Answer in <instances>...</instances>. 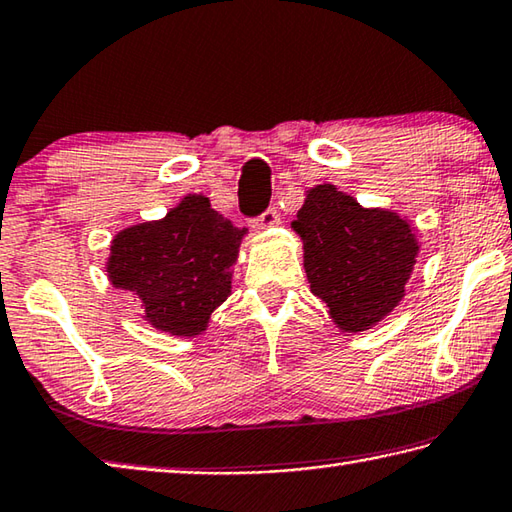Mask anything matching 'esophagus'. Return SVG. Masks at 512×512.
<instances>
[{
	"instance_id": "34e87169",
	"label": "esophagus",
	"mask_w": 512,
	"mask_h": 512,
	"mask_svg": "<svg viewBox=\"0 0 512 512\" xmlns=\"http://www.w3.org/2000/svg\"><path fill=\"white\" fill-rule=\"evenodd\" d=\"M280 224V212H277V208L275 206H271V208H266L262 215H259L257 219H253V226L255 228H273V226H277Z\"/></svg>"
}]
</instances>
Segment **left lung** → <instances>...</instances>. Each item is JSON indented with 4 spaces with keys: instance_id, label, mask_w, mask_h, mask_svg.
Returning <instances> with one entry per match:
<instances>
[{
    "instance_id": "left-lung-1",
    "label": "left lung",
    "mask_w": 512,
    "mask_h": 512,
    "mask_svg": "<svg viewBox=\"0 0 512 512\" xmlns=\"http://www.w3.org/2000/svg\"><path fill=\"white\" fill-rule=\"evenodd\" d=\"M293 228L304 241L311 291L340 329L365 331L401 302L418 246L394 212L367 210L333 185H318Z\"/></svg>"
}]
</instances>
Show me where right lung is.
Here are the masks:
<instances>
[{
    "mask_svg": "<svg viewBox=\"0 0 512 512\" xmlns=\"http://www.w3.org/2000/svg\"><path fill=\"white\" fill-rule=\"evenodd\" d=\"M246 228L190 194L161 221L118 232L107 264L116 288L143 300L145 318L172 336H197L230 293L228 268Z\"/></svg>",
    "mask_w": 512,
    "mask_h": 512,
    "instance_id": "obj_1",
    "label": "right lung"
}]
</instances>
